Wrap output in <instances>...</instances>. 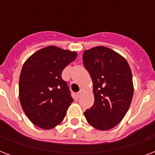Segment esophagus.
<instances>
[{
    "instance_id": "esophagus-1",
    "label": "esophagus",
    "mask_w": 155,
    "mask_h": 155,
    "mask_svg": "<svg viewBox=\"0 0 155 155\" xmlns=\"http://www.w3.org/2000/svg\"><path fill=\"white\" fill-rule=\"evenodd\" d=\"M83 92H84V91H83V90H80V92H78L77 93V96H78V97H80V96H81V95L83 94Z\"/></svg>"
}]
</instances>
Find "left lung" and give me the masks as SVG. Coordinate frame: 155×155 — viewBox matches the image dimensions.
Masks as SVG:
<instances>
[{"mask_svg": "<svg viewBox=\"0 0 155 155\" xmlns=\"http://www.w3.org/2000/svg\"><path fill=\"white\" fill-rule=\"evenodd\" d=\"M83 62L93 83L94 104L85 111L87 122L99 130L113 129L127 113L134 96L131 69L113 50L96 47L84 51Z\"/></svg>", "mask_w": 155, "mask_h": 155, "instance_id": "8db88e82", "label": "left lung"}]
</instances>
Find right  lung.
Wrapping results in <instances>:
<instances>
[{
  "label": "right lung",
  "instance_id": "1",
  "mask_svg": "<svg viewBox=\"0 0 155 155\" xmlns=\"http://www.w3.org/2000/svg\"><path fill=\"white\" fill-rule=\"evenodd\" d=\"M76 57V52L49 46L23 64L19 100L26 117L38 127L51 130L63 121L73 99L62 71Z\"/></svg>",
  "mask_w": 155,
  "mask_h": 155
}]
</instances>
